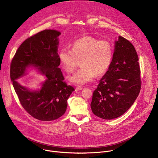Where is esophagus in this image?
<instances>
[{"label": "esophagus", "mask_w": 158, "mask_h": 158, "mask_svg": "<svg viewBox=\"0 0 158 158\" xmlns=\"http://www.w3.org/2000/svg\"><path fill=\"white\" fill-rule=\"evenodd\" d=\"M82 89V87H81V86H79V85H77V86L76 87V91H81Z\"/></svg>", "instance_id": "esophagus-1"}]
</instances>
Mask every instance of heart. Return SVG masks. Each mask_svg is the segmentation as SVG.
Listing matches in <instances>:
<instances>
[{
    "label": "heart",
    "mask_w": 158,
    "mask_h": 158,
    "mask_svg": "<svg viewBox=\"0 0 158 158\" xmlns=\"http://www.w3.org/2000/svg\"><path fill=\"white\" fill-rule=\"evenodd\" d=\"M58 56L62 68L68 73L74 71L78 60L81 59V68L68 77L70 82L81 85L107 71L113 57V48L108 40L85 36L76 40L71 49L62 48Z\"/></svg>",
    "instance_id": "heart-1"
}]
</instances>
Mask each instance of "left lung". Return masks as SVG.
<instances>
[{"instance_id":"left-lung-1","label":"left lung","mask_w":158,"mask_h":158,"mask_svg":"<svg viewBox=\"0 0 158 158\" xmlns=\"http://www.w3.org/2000/svg\"><path fill=\"white\" fill-rule=\"evenodd\" d=\"M138 60L133 45L119 36L114 42L111 64L93 93L91 107L96 116L115 119L133 104L141 85Z\"/></svg>"}]
</instances>
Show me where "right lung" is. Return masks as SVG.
Wrapping results in <instances>:
<instances>
[{"label":"right lung","instance_id":"1","mask_svg":"<svg viewBox=\"0 0 158 158\" xmlns=\"http://www.w3.org/2000/svg\"><path fill=\"white\" fill-rule=\"evenodd\" d=\"M61 33L46 29L28 38L18 48L10 64V79L20 104L34 118L51 121L61 117L67 109V99L74 91L64 82L59 67V36ZM34 68L46 80L38 89L21 85L17 81Z\"/></svg>","mask_w":158,"mask_h":158}]
</instances>
